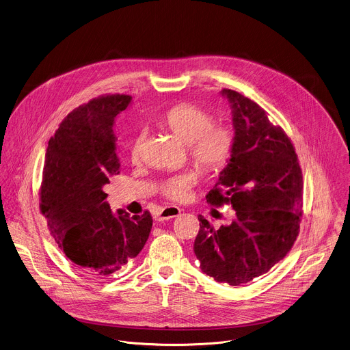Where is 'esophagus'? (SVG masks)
<instances>
[{
	"instance_id": "esophagus-1",
	"label": "esophagus",
	"mask_w": 350,
	"mask_h": 350,
	"mask_svg": "<svg viewBox=\"0 0 350 350\" xmlns=\"http://www.w3.org/2000/svg\"><path fill=\"white\" fill-rule=\"evenodd\" d=\"M181 213V210L177 207H166L161 212H158L155 215V220H167V219H173L176 216H178Z\"/></svg>"
}]
</instances>
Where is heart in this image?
Masks as SVG:
<instances>
[{"mask_svg": "<svg viewBox=\"0 0 350 350\" xmlns=\"http://www.w3.org/2000/svg\"><path fill=\"white\" fill-rule=\"evenodd\" d=\"M161 124L187 144L189 159L200 172L212 174L227 163L232 150L231 131L224 124L212 123L210 115L200 108L191 104L176 105L162 116ZM142 143L143 133L133 139L130 147L134 162L139 161ZM193 183L191 173H183L165 180L161 191L167 199L180 203L187 200Z\"/></svg>", "mask_w": 350, "mask_h": 350, "instance_id": "obj_1", "label": "heart"}]
</instances>
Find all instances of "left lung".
<instances>
[{
	"label": "left lung",
	"mask_w": 350,
	"mask_h": 350,
	"mask_svg": "<svg viewBox=\"0 0 350 350\" xmlns=\"http://www.w3.org/2000/svg\"><path fill=\"white\" fill-rule=\"evenodd\" d=\"M232 113L231 158L206 196L231 204L234 220L215 228L199 215L193 250L202 271L217 282L241 285L267 273L293 246L303 206V176L284 130L243 94L223 89Z\"/></svg>",
	"instance_id": "1"
}]
</instances>
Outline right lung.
Segmentation results:
<instances>
[{"mask_svg":"<svg viewBox=\"0 0 350 350\" xmlns=\"http://www.w3.org/2000/svg\"><path fill=\"white\" fill-rule=\"evenodd\" d=\"M131 100L127 94H108L75 108L46 151L40 212L71 262L100 279L139 254L152 226L148 211L113 213L103 191L120 173L113 123Z\"/></svg>","mask_w":350,"mask_h":350,"instance_id":"1","label":"right lung"}]
</instances>
